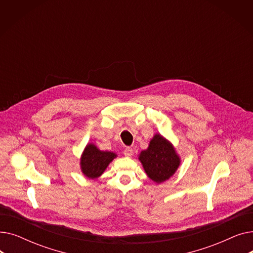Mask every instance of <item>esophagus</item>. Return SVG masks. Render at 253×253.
<instances>
[{"instance_id": "34e87169", "label": "esophagus", "mask_w": 253, "mask_h": 253, "mask_svg": "<svg viewBox=\"0 0 253 253\" xmlns=\"http://www.w3.org/2000/svg\"><path fill=\"white\" fill-rule=\"evenodd\" d=\"M124 155H125L126 157H131L132 155H133V150H132V148H130V147L126 148V149L124 150Z\"/></svg>"}]
</instances>
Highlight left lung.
<instances>
[{
    "label": "left lung",
    "instance_id": "1",
    "mask_svg": "<svg viewBox=\"0 0 253 253\" xmlns=\"http://www.w3.org/2000/svg\"><path fill=\"white\" fill-rule=\"evenodd\" d=\"M139 161L145 173L157 183L163 182L173 175L180 164L174 148L160 134H156L148 150L140 153Z\"/></svg>",
    "mask_w": 253,
    "mask_h": 253
}]
</instances>
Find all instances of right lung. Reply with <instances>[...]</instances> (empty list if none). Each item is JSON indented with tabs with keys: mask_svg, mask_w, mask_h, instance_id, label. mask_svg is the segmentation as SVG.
I'll return each instance as SVG.
<instances>
[{
	"mask_svg": "<svg viewBox=\"0 0 253 253\" xmlns=\"http://www.w3.org/2000/svg\"><path fill=\"white\" fill-rule=\"evenodd\" d=\"M117 155L98 150L94 144H88L81 158V169L88 178L100 176Z\"/></svg>",
	"mask_w": 253,
	"mask_h": 253,
	"instance_id": "1",
	"label": "right lung"
}]
</instances>
